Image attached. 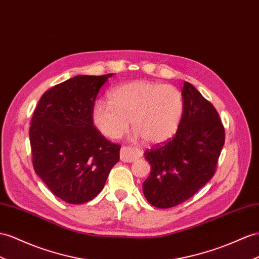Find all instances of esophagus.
<instances>
[{"label": "esophagus", "instance_id": "1", "mask_svg": "<svg viewBox=\"0 0 259 259\" xmlns=\"http://www.w3.org/2000/svg\"><path fill=\"white\" fill-rule=\"evenodd\" d=\"M140 156V152L131 147H122L120 150V160L123 162H134Z\"/></svg>", "mask_w": 259, "mask_h": 259}]
</instances>
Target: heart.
I'll return each instance as SVG.
<instances>
[{"mask_svg":"<svg viewBox=\"0 0 259 259\" xmlns=\"http://www.w3.org/2000/svg\"><path fill=\"white\" fill-rule=\"evenodd\" d=\"M184 110L183 94L175 86L136 81L112 90L109 102L96 101L92 119L95 127L111 140L120 139L128 131L131 120L137 137L160 144L176 134Z\"/></svg>","mask_w":259,"mask_h":259,"instance_id":"1","label":"heart"}]
</instances>
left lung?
<instances>
[{
    "label": "left lung",
    "mask_w": 259,
    "mask_h": 259,
    "mask_svg": "<svg viewBox=\"0 0 259 259\" xmlns=\"http://www.w3.org/2000/svg\"><path fill=\"white\" fill-rule=\"evenodd\" d=\"M182 94L185 110L176 135L144 153L151 173L142 185L143 194L161 209L188 200L211 180L225 139L213 105L188 82Z\"/></svg>",
    "instance_id": "left-lung-1"
}]
</instances>
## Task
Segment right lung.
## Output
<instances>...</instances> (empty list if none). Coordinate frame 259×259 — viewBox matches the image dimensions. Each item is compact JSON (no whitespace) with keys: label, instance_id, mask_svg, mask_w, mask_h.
<instances>
[{"label":"right lung","instance_id":"add662e5","mask_svg":"<svg viewBox=\"0 0 259 259\" xmlns=\"http://www.w3.org/2000/svg\"><path fill=\"white\" fill-rule=\"evenodd\" d=\"M112 76L76 75L41 96L29 140L36 174L51 193L72 204L95 198L119 161L120 145L108 141L92 119L102 86Z\"/></svg>","mask_w":259,"mask_h":259}]
</instances>
